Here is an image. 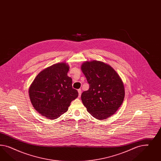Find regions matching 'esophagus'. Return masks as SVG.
<instances>
[{
	"label": "esophagus",
	"instance_id": "obj_1",
	"mask_svg": "<svg viewBox=\"0 0 161 161\" xmlns=\"http://www.w3.org/2000/svg\"><path fill=\"white\" fill-rule=\"evenodd\" d=\"M78 97H80V96H81V89H78Z\"/></svg>",
	"mask_w": 161,
	"mask_h": 161
}]
</instances>
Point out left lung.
<instances>
[{"mask_svg":"<svg viewBox=\"0 0 161 161\" xmlns=\"http://www.w3.org/2000/svg\"><path fill=\"white\" fill-rule=\"evenodd\" d=\"M81 69L90 85L89 89L81 94L84 106L98 120L110 117L125 98L122 79L110 65L100 61H85Z\"/></svg>","mask_w":161,"mask_h":161,"instance_id":"8db88e82","label":"left lung"}]
</instances>
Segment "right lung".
<instances>
[{
    "instance_id": "1",
    "label": "right lung",
    "mask_w": 161,
    "mask_h": 161,
    "mask_svg": "<svg viewBox=\"0 0 161 161\" xmlns=\"http://www.w3.org/2000/svg\"><path fill=\"white\" fill-rule=\"evenodd\" d=\"M68 64H55L45 68L35 77L29 88V96L35 109L46 118L57 119L68 110L71 102L78 97L67 75Z\"/></svg>"
}]
</instances>
